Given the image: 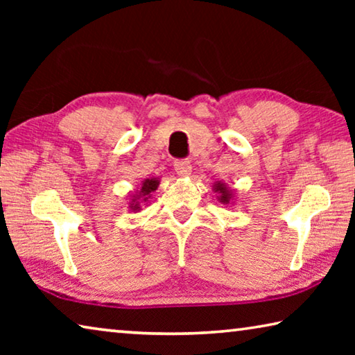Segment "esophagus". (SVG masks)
Returning a JSON list of instances; mask_svg holds the SVG:
<instances>
[{
	"label": "esophagus",
	"instance_id": "34e87169",
	"mask_svg": "<svg viewBox=\"0 0 355 355\" xmlns=\"http://www.w3.org/2000/svg\"><path fill=\"white\" fill-rule=\"evenodd\" d=\"M173 167H175V172H177L178 177H188V175H191V172H192V166H191L189 161H186V159L177 161V163L173 164Z\"/></svg>",
	"mask_w": 355,
	"mask_h": 355
}]
</instances>
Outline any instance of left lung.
<instances>
[{
  "label": "left lung",
  "instance_id": "obj_1",
  "mask_svg": "<svg viewBox=\"0 0 355 355\" xmlns=\"http://www.w3.org/2000/svg\"><path fill=\"white\" fill-rule=\"evenodd\" d=\"M213 191L216 192V199L227 207L235 200V191L228 188V184L224 182H216L213 184Z\"/></svg>",
  "mask_w": 355,
  "mask_h": 355
}]
</instances>
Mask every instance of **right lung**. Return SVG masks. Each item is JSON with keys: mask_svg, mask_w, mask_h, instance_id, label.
I'll return each mask as SVG.
<instances>
[{"mask_svg": "<svg viewBox=\"0 0 355 355\" xmlns=\"http://www.w3.org/2000/svg\"><path fill=\"white\" fill-rule=\"evenodd\" d=\"M159 186V178H146L141 183V188L136 189L135 194H131V199L128 202V208L130 211H141L142 205H147L148 200L152 199V194L158 189Z\"/></svg>", "mask_w": 355, "mask_h": 355, "instance_id": "right-lung-1", "label": "right lung"}]
</instances>
